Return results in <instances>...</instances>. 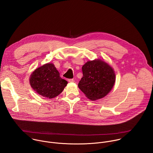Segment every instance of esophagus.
Instances as JSON below:
<instances>
[{"mask_svg":"<svg viewBox=\"0 0 153 153\" xmlns=\"http://www.w3.org/2000/svg\"><path fill=\"white\" fill-rule=\"evenodd\" d=\"M68 81L69 82H70V83H73V82H74V80L73 79H70L68 80Z\"/></svg>","mask_w":153,"mask_h":153,"instance_id":"1","label":"esophagus"}]
</instances>
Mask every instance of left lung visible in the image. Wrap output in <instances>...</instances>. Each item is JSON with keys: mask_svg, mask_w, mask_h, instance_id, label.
Segmentation results:
<instances>
[{"mask_svg": "<svg viewBox=\"0 0 153 153\" xmlns=\"http://www.w3.org/2000/svg\"><path fill=\"white\" fill-rule=\"evenodd\" d=\"M82 69L83 77L78 87L88 99L91 100L100 99L113 89L116 74L114 69L103 60L88 61Z\"/></svg>", "mask_w": 153, "mask_h": 153, "instance_id": "obj_1", "label": "left lung"}]
</instances>
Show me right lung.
<instances>
[{
  "label": "right lung",
  "instance_id": "right-lung-1",
  "mask_svg": "<svg viewBox=\"0 0 153 153\" xmlns=\"http://www.w3.org/2000/svg\"><path fill=\"white\" fill-rule=\"evenodd\" d=\"M31 88L39 95L48 99L59 96L67 86L68 82L60 77L53 63H47L36 68L31 74Z\"/></svg>",
  "mask_w": 153,
  "mask_h": 153
}]
</instances>
